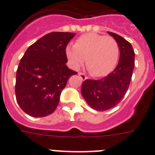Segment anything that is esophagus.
<instances>
[{"label":"esophagus","instance_id":"34e87169","mask_svg":"<svg viewBox=\"0 0 155 155\" xmlns=\"http://www.w3.org/2000/svg\"><path fill=\"white\" fill-rule=\"evenodd\" d=\"M79 76H80V77L81 78V80H83V81H84V80H86L87 78V76L86 75H85V74H83V73H81V72H80V73H79Z\"/></svg>","mask_w":155,"mask_h":155}]
</instances>
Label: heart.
Wrapping results in <instances>:
<instances>
[{"mask_svg": "<svg viewBox=\"0 0 155 155\" xmlns=\"http://www.w3.org/2000/svg\"><path fill=\"white\" fill-rule=\"evenodd\" d=\"M119 45L113 37L90 34L81 36L74 46L66 48V55L73 68L79 69L86 60V66L94 76L108 74L117 64Z\"/></svg>", "mask_w": 155, "mask_h": 155, "instance_id": "obj_1", "label": "heart"}]
</instances>
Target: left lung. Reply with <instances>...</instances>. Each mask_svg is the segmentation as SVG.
Segmentation results:
<instances>
[{
    "label": "left lung",
    "instance_id": "obj_1",
    "mask_svg": "<svg viewBox=\"0 0 155 155\" xmlns=\"http://www.w3.org/2000/svg\"><path fill=\"white\" fill-rule=\"evenodd\" d=\"M117 40L120 58L113 72L100 80H86L82 84L81 94L87 104L97 111L113 108L124 98L130 85L135 66V52L130 42L124 38L108 32Z\"/></svg>",
    "mask_w": 155,
    "mask_h": 155
}]
</instances>
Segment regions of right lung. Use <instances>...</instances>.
I'll return each instance as SVG.
<instances>
[{"label": "right lung", "instance_id": "obj_1", "mask_svg": "<svg viewBox=\"0 0 155 155\" xmlns=\"http://www.w3.org/2000/svg\"><path fill=\"white\" fill-rule=\"evenodd\" d=\"M73 33L51 32L28 48L16 72L15 96L20 108L34 117L57 108L69 78L77 72L67 67L66 48Z\"/></svg>", "mask_w": 155, "mask_h": 155}]
</instances>
